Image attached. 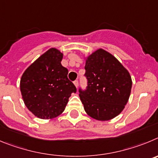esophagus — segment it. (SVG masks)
I'll return each mask as SVG.
<instances>
[{"label":"esophagus","instance_id":"34e87169","mask_svg":"<svg viewBox=\"0 0 158 158\" xmlns=\"http://www.w3.org/2000/svg\"><path fill=\"white\" fill-rule=\"evenodd\" d=\"M74 84H75V86H76V88L78 87V85H79V81L78 80H75L74 81Z\"/></svg>","mask_w":158,"mask_h":158}]
</instances>
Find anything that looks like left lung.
I'll use <instances>...</instances> for the list:
<instances>
[{"label":"left lung","mask_w":158,"mask_h":158,"mask_svg":"<svg viewBox=\"0 0 158 158\" xmlns=\"http://www.w3.org/2000/svg\"><path fill=\"white\" fill-rule=\"evenodd\" d=\"M86 89H79L86 113L105 121L116 117L128 102L132 82L130 74L117 59L98 49L86 60Z\"/></svg>","instance_id":"8db88e82"}]
</instances>
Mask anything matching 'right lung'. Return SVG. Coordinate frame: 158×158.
<instances>
[{"instance_id": "add662e5", "label": "right lung", "mask_w": 158, "mask_h": 158, "mask_svg": "<svg viewBox=\"0 0 158 158\" xmlns=\"http://www.w3.org/2000/svg\"><path fill=\"white\" fill-rule=\"evenodd\" d=\"M63 54L52 48L23 74L20 90L25 106L37 117L52 119L64 110L76 87L68 78L69 70L61 65Z\"/></svg>"}]
</instances>
